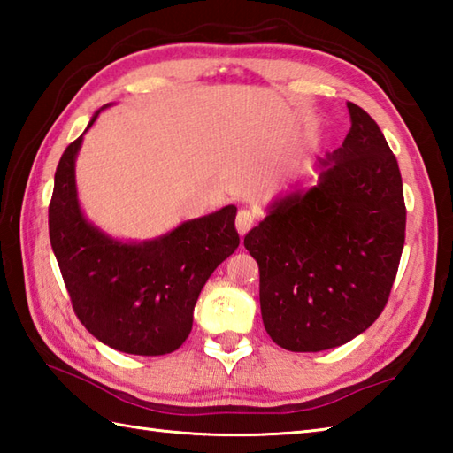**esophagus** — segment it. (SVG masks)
<instances>
[{
	"instance_id": "esophagus-1",
	"label": "esophagus",
	"mask_w": 453,
	"mask_h": 453,
	"mask_svg": "<svg viewBox=\"0 0 453 453\" xmlns=\"http://www.w3.org/2000/svg\"><path fill=\"white\" fill-rule=\"evenodd\" d=\"M253 224H255V214L251 210H239L237 211V219H235V227H237V232H239V235H245L249 229L253 227Z\"/></svg>"
}]
</instances>
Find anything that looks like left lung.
<instances>
[{
    "label": "left lung",
    "mask_w": 453,
    "mask_h": 453,
    "mask_svg": "<svg viewBox=\"0 0 453 453\" xmlns=\"http://www.w3.org/2000/svg\"><path fill=\"white\" fill-rule=\"evenodd\" d=\"M342 146L315 163L245 235L261 273V313L271 339L292 352L352 341L388 303L405 245L397 159L378 124L346 103Z\"/></svg>",
    "instance_id": "left-lung-1"
}]
</instances>
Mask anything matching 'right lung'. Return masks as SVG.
Returning <instances> with one entry per match:
<instances>
[{
  "label": "right lung",
  "mask_w": 453,
  "mask_h": 453,
  "mask_svg": "<svg viewBox=\"0 0 453 453\" xmlns=\"http://www.w3.org/2000/svg\"><path fill=\"white\" fill-rule=\"evenodd\" d=\"M107 107L93 114L85 132ZM83 134L58 163L48 208L52 251L73 310L85 329L114 350L169 354L187 341L210 274L239 245L237 208L187 219L146 242L112 237L85 218L78 198L75 159Z\"/></svg>",
  "instance_id": "right-lung-1"
}]
</instances>
